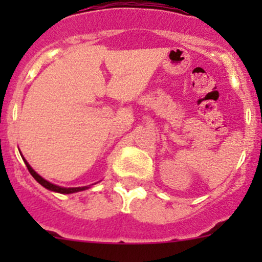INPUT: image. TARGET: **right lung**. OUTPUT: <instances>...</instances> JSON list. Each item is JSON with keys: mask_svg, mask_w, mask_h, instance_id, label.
I'll list each match as a JSON object with an SVG mask.
<instances>
[{"mask_svg": "<svg viewBox=\"0 0 262 262\" xmlns=\"http://www.w3.org/2000/svg\"><path fill=\"white\" fill-rule=\"evenodd\" d=\"M23 160H25V164H26V166H27V169H28V171L29 172H31V175L34 177L35 180H37V181L40 183L41 186H43V187H45V188H48V189H50V191H54V192H59V193H66V194H69V193H74V192H79V191H83V189H86V188H89V187H74V188H65V187H60V186H56V185H53V183H50L49 181H47V180H44L43 177L41 176H39L37 172H35L34 170L32 169L31 167V165L28 164V162H27V160L25 158H23Z\"/></svg>", "mask_w": 262, "mask_h": 262, "instance_id": "add662e5", "label": "right lung"}]
</instances>
